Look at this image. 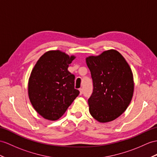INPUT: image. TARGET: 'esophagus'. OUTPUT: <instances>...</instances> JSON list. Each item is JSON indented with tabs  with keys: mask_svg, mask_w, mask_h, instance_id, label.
Returning <instances> with one entry per match:
<instances>
[{
	"mask_svg": "<svg viewBox=\"0 0 157 157\" xmlns=\"http://www.w3.org/2000/svg\"><path fill=\"white\" fill-rule=\"evenodd\" d=\"M79 91H80V94H82V93H83V91H82V89H79Z\"/></svg>",
	"mask_w": 157,
	"mask_h": 157,
	"instance_id": "1",
	"label": "esophagus"
}]
</instances>
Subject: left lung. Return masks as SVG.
I'll return each mask as SVG.
<instances>
[{"instance_id": "left-lung-1", "label": "left lung", "mask_w": 157, "mask_h": 157, "mask_svg": "<svg viewBox=\"0 0 157 157\" xmlns=\"http://www.w3.org/2000/svg\"><path fill=\"white\" fill-rule=\"evenodd\" d=\"M93 82V91L88 100L89 112L100 123L116 119L131 102L134 81L132 71L116 50L104 51L86 59Z\"/></svg>"}]
</instances>
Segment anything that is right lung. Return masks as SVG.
Instances as JSON below:
<instances>
[{"label": "right lung", "mask_w": 157, "mask_h": 157, "mask_svg": "<svg viewBox=\"0 0 157 157\" xmlns=\"http://www.w3.org/2000/svg\"><path fill=\"white\" fill-rule=\"evenodd\" d=\"M75 59L60 51H50L33 68L29 80V97L34 109L46 119L58 120L79 94L75 89V76L68 71Z\"/></svg>", "instance_id": "add662e5"}]
</instances>
